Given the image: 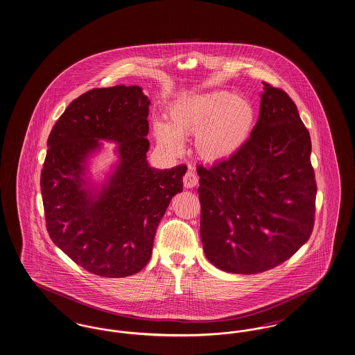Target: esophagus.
Here are the masks:
<instances>
[{
    "label": "esophagus",
    "mask_w": 355,
    "mask_h": 355,
    "mask_svg": "<svg viewBox=\"0 0 355 355\" xmlns=\"http://www.w3.org/2000/svg\"><path fill=\"white\" fill-rule=\"evenodd\" d=\"M198 184V177L193 171H186L184 175V186L186 189H193L194 186Z\"/></svg>",
    "instance_id": "34e87169"
}]
</instances>
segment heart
<instances>
[{
	"mask_svg": "<svg viewBox=\"0 0 355 355\" xmlns=\"http://www.w3.org/2000/svg\"><path fill=\"white\" fill-rule=\"evenodd\" d=\"M255 124L252 104L227 91L182 95L168 110V124L156 121L153 133L171 155L184 149L182 137L194 135L200 158L219 162L234 156L248 140Z\"/></svg>",
	"mask_w": 355,
	"mask_h": 355,
	"instance_id": "heart-1",
	"label": "heart"
}]
</instances>
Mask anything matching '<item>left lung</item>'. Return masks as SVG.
Wrapping results in <instances>:
<instances>
[{"mask_svg": "<svg viewBox=\"0 0 355 355\" xmlns=\"http://www.w3.org/2000/svg\"><path fill=\"white\" fill-rule=\"evenodd\" d=\"M263 85L250 139L227 159L197 168L203 251L230 273L280 266L308 241L314 226L309 132L288 94Z\"/></svg>", "mask_w": 355, "mask_h": 355, "instance_id": "obj_1", "label": "left lung"}]
</instances>
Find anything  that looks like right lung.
<instances>
[{
	"label": "right lung",
	"mask_w": 355,
	"mask_h": 355,
	"mask_svg": "<svg viewBox=\"0 0 355 355\" xmlns=\"http://www.w3.org/2000/svg\"><path fill=\"white\" fill-rule=\"evenodd\" d=\"M149 105L139 85L91 89L66 108L47 140L41 191L49 235L78 266L103 277L146 266L158 223L182 191L186 165L161 171L146 161ZM100 141L117 143L119 159L95 188L86 168Z\"/></svg>",
	"instance_id": "obj_1"
}]
</instances>
